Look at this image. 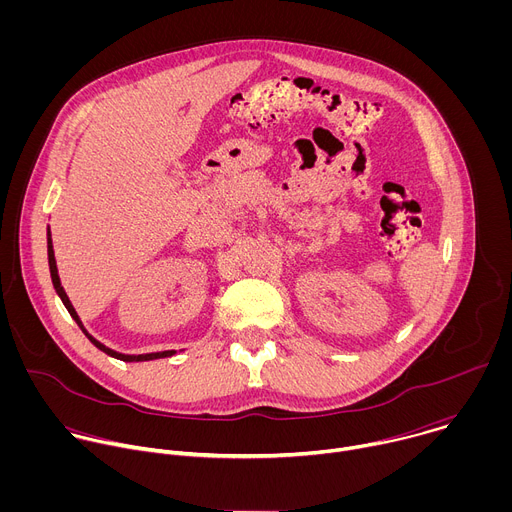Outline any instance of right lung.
<instances>
[{"label": "right lung", "mask_w": 512, "mask_h": 512, "mask_svg": "<svg viewBox=\"0 0 512 512\" xmlns=\"http://www.w3.org/2000/svg\"><path fill=\"white\" fill-rule=\"evenodd\" d=\"M48 263H50V275H52V283H54V287H56V291H58V296H60V300L64 302V306H66V310L70 312V316L77 320V324L81 326V330L87 334V330L83 328V324H81V320H79V316H77V312H75V308H72V304H70V300H68V296H66V291L62 289V285H60V279H58V269H56V259H54V251H52V239H50V231H48ZM89 336V334H87ZM89 340L99 348V350H103V352H107L109 356H115V358H119V360H125V362H133V360H154V358H164V356H172L176 350H164V352H150V354H137V356H131V354H119V352H115V350H111V348H107L105 344H101V342H97L93 336H89Z\"/></svg>", "instance_id": "right-lung-1"}]
</instances>
